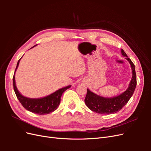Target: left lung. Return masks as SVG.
<instances>
[{"label": "left lung", "instance_id": "obj_1", "mask_svg": "<svg viewBox=\"0 0 151 151\" xmlns=\"http://www.w3.org/2000/svg\"><path fill=\"white\" fill-rule=\"evenodd\" d=\"M122 54L124 57H126V59L130 62L132 67V79L129 87L123 93L111 98H103L91 92L88 89H87V94L84 101L86 106L93 111L103 115H109L118 112L128 103L133 95L137 85L135 65L127 57L126 53L123 49H122Z\"/></svg>", "mask_w": 151, "mask_h": 151}]
</instances>
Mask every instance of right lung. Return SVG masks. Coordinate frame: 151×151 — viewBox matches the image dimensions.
I'll use <instances>...</instances> for the list:
<instances>
[{"label": "right lung", "mask_w": 151, "mask_h": 151, "mask_svg": "<svg viewBox=\"0 0 151 151\" xmlns=\"http://www.w3.org/2000/svg\"><path fill=\"white\" fill-rule=\"evenodd\" d=\"M20 60L21 58L17 62L15 72L18 65H19ZM12 80L14 90L18 100L22 105V106L27 110L37 114V115H45V114H48L56 110L58 105L60 104V99L63 93L71 87V86H68L65 87V88L58 89L56 92L48 95V96L45 98L40 99H30L23 96L19 93L16 86L14 75L13 76Z\"/></svg>", "instance_id": "1"}]
</instances>
